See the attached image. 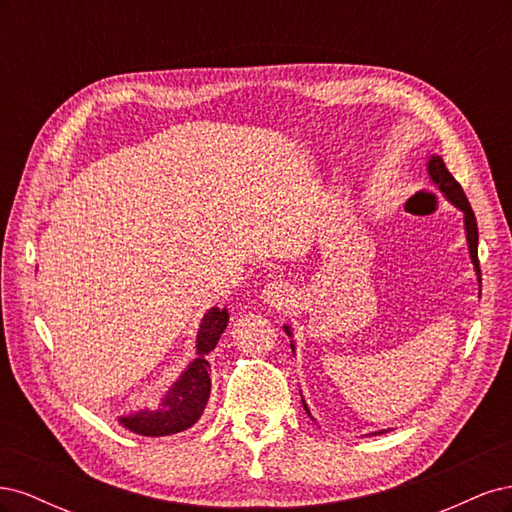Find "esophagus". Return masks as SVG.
Segmentation results:
<instances>
[{"instance_id":"1","label":"esophagus","mask_w":512,"mask_h":512,"mask_svg":"<svg viewBox=\"0 0 512 512\" xmlns=\"http://www.w3.org/2000/svg\"><path fill=\"white\" fill-rule=\"evenodd\" d=\"M292 299V288L286 282H271L262 290V301L271 307H286Z\"/></svg>"}]
</instances>
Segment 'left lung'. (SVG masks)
<instances>
[{"label": "left lung", "instance_id": "obj_1", "mask_svg": "<svg viewBox=\"0 0 512 512\" xmlns=\"http://www.w3.org/2000/svg\"><path fill=\"white\" fill-rule=\"evenodd\" d=\"M427 175H429V181L433 188H436L448 203H451L453 207H457L461 213H463V230H466V241H468V252H470V260L474 265V273H476V280H478V286H480V267H478V228H476V218H474V211L468 203L466 194H463L461 185L455 181V177L448 173V168L444 166V160L440 156H436V153H431L429 160H427ZM480 290V288H478ZM480 297V292H478ZM284 331L288 337H294L292 335V329L288 327V324H284ZM290 348H292V354H294V342L290 339ZM301 401H303V408L305 412L309 414V418H314L312 412H309L305 399L301 395ZM382 433H386V429H380V431H374V436H382Z\"/></svg>", "mask_w": 512, "mask_h": 512}]
</instances>
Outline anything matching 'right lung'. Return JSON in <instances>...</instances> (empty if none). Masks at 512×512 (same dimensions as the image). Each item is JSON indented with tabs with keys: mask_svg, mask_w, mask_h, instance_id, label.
Returning a JSON list of instances; mask_svg holds the SVG:
<instances>
[{
	"mask_svg": "<svg viewBox=\"0 0 512 512\" xmlns=\"http://www.w3.org/2000/svg\"><path fill=\"white\" fill-rule=\"evenodd\" d=\"M228 309L213 305L200 320L196 333V356L181 371V376L168 386L158 408H143L117 416L121 427L145 438H162L190 429L205 412L211 395V365L207 354L218 346L222 333L228 327Z\"/></svg>",
	"mask_w": 512,
	"mask_h": 512,
	"instance_id": "right-lung-1",
	"label": "right lung"
}]
</instances>
